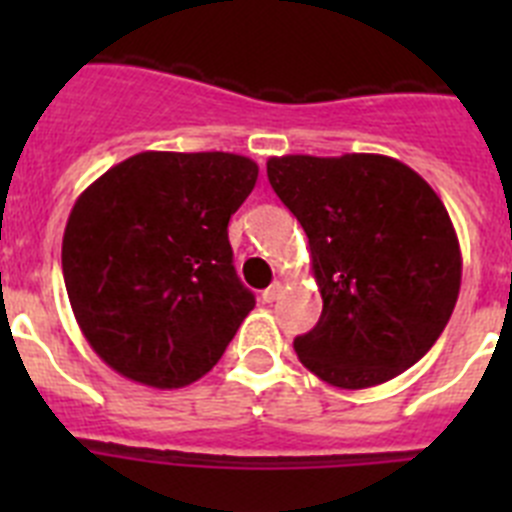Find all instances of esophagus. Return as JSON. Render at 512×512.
I'll return each instance as SVG.
<instances>
[{"instance_id": "1", "label": "esophagus", "mask_w": 512, "mask_h": 512, "mask_svg": "<svg viewBox=\"0 0 512 512\" xmlns=\"http://www.w3.org/2000/svg\"><path fill=\"white\" fill-rule=\"evenodd\" d=\"M282 289H284L282 282H274V284H271V287L264 289V295H261V300H264V302L279 300V295H282Z\"/></svg>"}]
</instances>
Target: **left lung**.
I'll return each instance as SVG.
<instances>
[{
	"mask_svg": "<svg viewBox=\"0 0 512 512\" xmlns=\"http://www.w3.org/2000/svg\"><path fill=\"white\" fill-rule=\"evenodd\" d=\"M266 174L305 230L323 297L318 325L295 338L297 359L341 390L423 359L461 287L459 238L431 184L379 153L274 156Z\"/></svg>",
	"mask_w": 512,
	"mask_h": 512,
	"instance_id": "obj_1",
	"label": "left lung"
}]
</instances>
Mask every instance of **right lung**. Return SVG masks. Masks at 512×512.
I'll list each match as a JSON object with an SVG mask.
<instances>
[{"label":"right lung","mask_w":512,"mask_h":512,"mask_svg":"<svg viewBox=\"0 0 512 512\" xmlns=\"http://www.w3.org/2000/svg\"><path fill=\"white\" fill-rule=\"evenodd\" d=\"M259 179L235 153L146 151L81 192L63 230V282L89 346L156 390L205 377L256 300L228 223Z\"/></svg>","instance_id":"obj_1"}]
</instances>
